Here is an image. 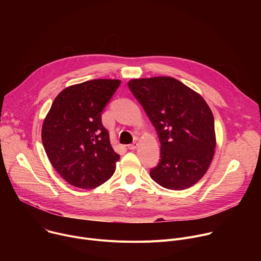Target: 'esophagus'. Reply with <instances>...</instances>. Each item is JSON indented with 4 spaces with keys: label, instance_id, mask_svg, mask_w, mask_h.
I'll return each mask as SVG.
<instances>
[{
    "label": "esophagus",
    "instance_id": "34e87169",
    "mask_svg": "<svg viewBox=\"0 0 261 261\" xmlns=\"http://www.w3.org/2000/svg\"><path fill=\"white\" fill-rule=\"evenodd\" d=\"M138 146V143L137 142H133L131 144H128V148L129 150H135V148Z\"/></svg>",
    "mask_w": 261,
    "mask_h": 261
}]
</instances>
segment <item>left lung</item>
<instances>
[{
    "label": "left lung",
    "mask_w": 261,
    "mask_h": 261,
    "mask_svg": "<svg viewBox=\"0 0 261 261\" xmlns=\"http://www.w3.org/2000/svg\"><path fill=\"white\" fill-rule=\"evenodd\" d=\"M128 87L156 128L161 159L153 180L169 190L196 184L208 169L216 147L214 116L204 99L175 79H135Z\"/></svg>",
    "instance_id": "left-lung-1"
}]
</instances>
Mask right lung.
<instances>
[{
  "label": "right lung",
  "mask_w": 261,
  "mask_h": 261,
  "mask_svg": "<svg viewBox=\"0 0 261 261\" xmlns=\"http://www.w3.org/2000/svg\"><path fill=\"white\" fill-rule=\"evenodd\" d=\"M119 80H93L64 89L42 125L45 153L70 185L94 189L111 177L120 155L114 151L101 113L119 88Z\"/></svg>",
  "instance_id": "right-lung-1"
}]
</instances>
